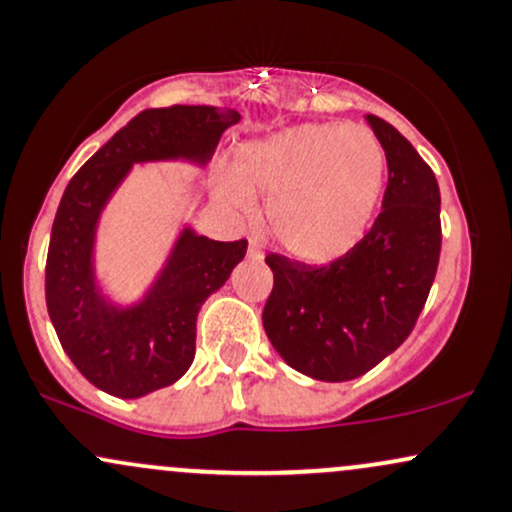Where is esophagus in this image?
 <instances>
[{"mask_svg": "<svg viewBox=\"0 0 512 512\" xmlns=\"http://www.w3.org/2000/svg\"><path fill=\"white\" fill-rule=\"evenodd\" d=\"M248 257H250V260H262V257H264L262 245L257 243L255 238H250V243H248Z\"/></svg>", "mask_w": 512, "mask_h": 512, "instance_id": "1", "label": "esophagus"}]
</instances>
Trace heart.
<instances>
[{
	"label": "heart",
	"mask_w": 512,
	"mask_h": 512,
	"mask_svg": "<svg viewBox=\"0 0 512 512\" xmlns=\"http://www.w3.org/2000/svg\"><path fill=\"white\" fill-rule=\"evenodd\" d=\"M385 178V151L363 125L310 122L248 144L219 197L243 214L269 199L276 243L303 262H330L366 233Z\"/></svg>",
	"instance_id": "heart-1"
}]
</instances>
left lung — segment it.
<instances>
[{
	"instance_id": "left-lung-1",
	"label": "left lung",
	"mask_w": 512,
	"mask_h": 512,
	"mask_svg": "<svg viewBox=\"0 0 512 512\" xmlns=\"http://www.w3.org/2000/svg\"><path fill=\"white\" fill-rule=\"evenodd\" d=\"M387 158L383 211L349 252L305 264L269 252L264 332L279 356L325 383L378 366L414 330L440 260V190L428 163L383 117L368 115Z\"/></svg>"
}]
</instances>
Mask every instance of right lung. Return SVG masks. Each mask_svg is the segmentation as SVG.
I'll return each mask as SVG.
<instances>
[{"instance_id": "obj_1", "label": "right lung", "mask_w": 512, "mask_h": 512, "mask_svg": "<svg viewBox=\"0 0 512 512\" xmlns=\"http://www.w3.org/2000/svg\"><path fill=\"white\" fill-rule=\"evenodd\" d=\"M236 110L211 105L149 108L127 122L69 180L52 223L45 301L62 349L88 383L134 399L173 385L195 358L197 315L243 260L248 240L221 243L185 228L154 289L134 308H115L96 289L98 216L134 163L187 158L207 163Z\"/></svg>"}]
</instances>
